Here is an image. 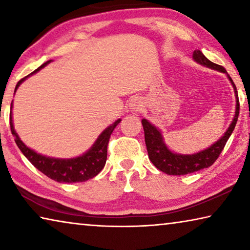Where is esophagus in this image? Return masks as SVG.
<instances>
[{"instance_id": "34e87169", "label": "esophagus", "mask_w": 250, "mask_h": 250, "mask_svg": "<svg viewBox=\"0 0 250 250\" xmlns=\"http://www.w3.org/2000/svg\"><path fill=\"white\" fill-rule=\"evenodd\" d=\"M129 108L131 110V112H134V113H138L140 112L142 110V103L141 100L139 98H133L131 99L130 104H129Z\"/></svg>"}]
</instances>
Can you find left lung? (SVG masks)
Wrapping results in <instances>:
<instances>
[{"instance_id": "8db88e82", "label": "left lung", "mask_w": 250, "mask_h": 250, "mask_svg": "<svg viewBox=\"0 0 250 250\" xmlns=\"http://www.w3.org/2000/svg\"><path fill=\"white\" fill-rule=\"evenodd\" d=\"M193 59L200 65L207 67V68L226 74L232 88H234L236 97L235 116L232 118V121L227 128L226 132L223 134V137L219 138L216 142H214L208 147H206L205 150L198 151L193 154H180L170 150V147L167 146L166 141H164V137L161 130L156 128L154 125H152L149 120L142 119L141 122L143 130H145L146 146L147 154H149V159L156 168H159L160 171L167 173L168 175H185L188 174V173L200 171L203 170V168L210 167L217 160L221 152L223 151L227 140L229 139L230 134L235 129L236 122L239 116L238 94H237L235 83L231 80L230 76L227 74L226 69L222 66L211 62L209 59H207L204 56V54L201 50H194Z\"/></svg>"}]
</instances>
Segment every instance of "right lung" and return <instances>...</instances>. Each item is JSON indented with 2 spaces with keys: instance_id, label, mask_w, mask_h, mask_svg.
<instances>
[{
  "instance_id": "right-lung-1",
  "label": "right lung",
  "mask_w": 250,
  "mask_h": 250,
  "mask_svg": "<svg viewBox=\"0 0 250 250\" xmlns=\"http://www.w3.org/2000/svg\"><path fill=\"white\" fill-rule=\"evenodd\" d=\"M52 61H47L39 68L35 69L33 73L29 74L26 77L21 79L15 87V91L18 90L20 84L29 76L36 74L45 66H47ZM12 109H13V101L11 104V112H10V125L12 134L14 135L15 142L18 145L21 152L25 155L29 162H31L37 170L44 173L46 176L59 183H76V182H84L89 179L95 177L98 173L103 170L105 161H107V146L109 143L110 135L116 126L120 124L121 119H118L105 128L103 132L99 134L94 145L90 146L82 155L76 156L70 159H61V158H52V156H46L41 153H37L31 147H28L25 143L21 140L19 134L16 133L13 125V117H12Z\"/></svg>"
}]
</instances>
